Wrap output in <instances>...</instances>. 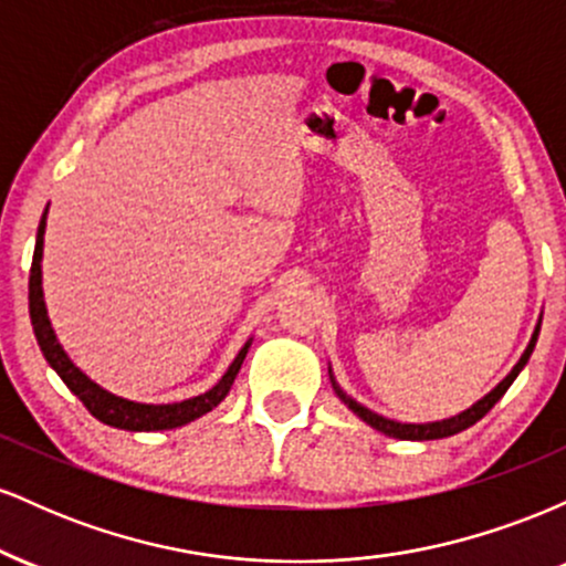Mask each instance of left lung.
I'll list each match as a JSON object with an SVG mask.
<instances>
[{
	"instance_id": "8db88e82",
	"label": "left lung",
	"mask_w": 566,
	"mask_h": 566,
	"mask_svg": "<svg viewBox=\"0 0 566 566\" xmlns=\"http://www.w3.org/2000/svg\"><path fill=\"white\" fill-rule=\"evenodd\" d=\"M537 333H541V324H537V327H535V335H532V340H530L527 350H524V354H522V359H518V365L511 369V373H509V378H505L503 382H500L497 388H492V391L486 394L482 401H476V405H473L471 409H465V412L454 415V418L439 420V423H396V420H386V418H382V415H375V412H369L367 407L356 405V401L350 399V396H346V394L340 391V386H337V382H335L333 378H329V380H333V388H335V394L340 396V401H343V405H348L350 412H354V415H359V418L365 420L367 426H373L375 431L386 433V437H394V439H409V441L444 439V437H452V433H460V431H465V428H471L473 423H476V420H482L484 415L490 412V409L497 405V401H500V396H503L505 391H509V388H511V382L516 380V375L522 373L524 365H527V359H530L532 348H535V343H537Z\"/></svg>"
}]
</instances>
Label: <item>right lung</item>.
<instances>
[{"instance_id": "add662e5", "label": "right lung", "mask_w": 566, "mask_h": 566, "mask_svg": "<svg viewBox=\"0 0 566 566\" xmlns=\"http://www.w3.org/2000/svg\"><path fill=\"white\" fill-rule=\"evenodd\" d=\"M44 226H48V210H44L42 220H39L36 231V247H34V261H31V274H29V314L31 324H34V335L39 348H42L48 365L61 375V380L71 388V394L80 396V401L90 409V415H95L101 423L125 428V431H167V428H178L191 423V420L201 418V415L210 412L212 407H218L226 399V394L231 391V382L237 378V373L242 369V361L247 356L250 343L239 350L237 359L231 361V367L226 369L223 378L218 380V386H212L210 391L193 396V399L175 401V405H138V401L119 399V396L103 391L101 386H95L87 375H82L74 367V361L69 359L66 350L61 348V343L55 340L53 327H50L48 308H44L42 297V244H44Z\"/></svg>"}]
</instances>
